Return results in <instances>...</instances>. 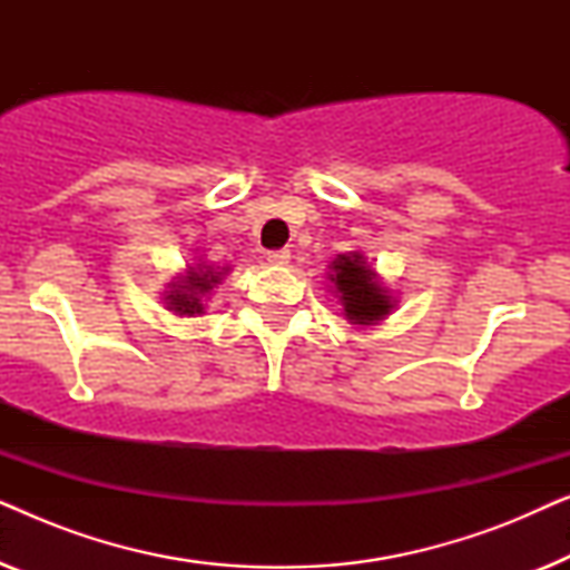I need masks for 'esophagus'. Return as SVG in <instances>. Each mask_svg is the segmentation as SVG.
I'll list each match as a JSON object with an SVG mask.
<instances>
[{
  "mask_svg": "<svg viewBox=\"0 0 570 570\" xmlns=\"http://www.w3.org/2000/svg\"><path fill=\"white\" fill-rule=\"evenodd\" d=\"M267 259H269V264H277V267H283V264L291 262V252H287V248H275V252L267 254Z\"/></svg>",
  "mask_w": 570,
  "mask_h": 570,
  "instance_id": "1",
  "label": "esophagus"
}]
</instances>
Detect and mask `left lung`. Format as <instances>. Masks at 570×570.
Listing matches in <instances>:
<instances>
[{
  "label": "left lung",
  "instance_id": "1",
  "mask_svg": "<svg viewBox=\"0 0 570 570\" xmlns=\"http://www.w3.org/2000/svg\"><path fill=\"white\" fill-rule=\"evenodd\" d=\"M334 275L332 283L337 285L345 316L355 324H373L381 322L392 308L384 287L376 283V275L368 264L363 262L361 254H342L340 259L332 262Z\"/></svg>",
  "mask_w": 570,
  "mask_h": 570
}]
</instances>
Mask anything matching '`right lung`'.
<instances>
[{"mask_svg":"<svg viewBox=\"0 0 570 570\" xmlns=\"http://www.w3.org/2000/svg\"><path fill=\"white\" fill-rule=\"evenodd\" d=\"M228 272V269H223ZM223 272H213L209 267H202L199 272L191 269V275L184 279L181 285H170L174 291L168 295V306L170 311H176V314L181 316H194V314H202V295L207 291H213V287L220 283L223 279Z\"/></svg>","mask_w":570,"mask_h":570,"instance_id":"right-lung-1","label":"right lung"}]
</instances>
